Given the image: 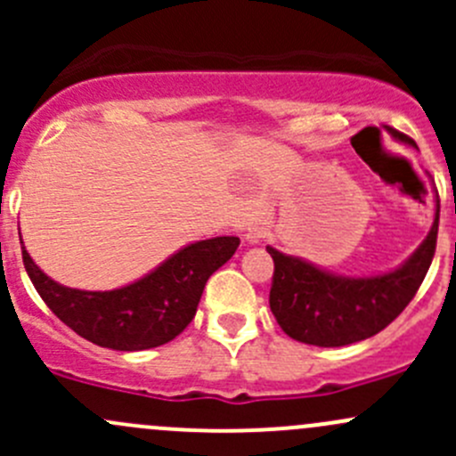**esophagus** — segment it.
I'll list each match as a JSON object with an SVG mask.
<instances>
[{"mask_svg": "<svg viewBox=\"0 0 456 456\" xmlns=\"http://www.w3.org/2000/svg\"><path fill=\"white\" fill-rule=\"evenodd\" d=\"M265 236H266V227L262 223H256L251 224L249 232H247V242H249V245H256V242H260Z\"/></svg>", "mask_w": 456, "mask_h": 456, "instance_id": "1", "label": "esophagus"}]
</instances>
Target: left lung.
<instances>
[{
  "label": "left lung",
  "instance_id": "obj_1",
  "mask_svg": "<svg viewBox=\"0 0 456 456\" xmlns=\"http://www.w3.org/2000/svg\"><path fill=\"white\" fill-rule=\"evenodd\" d=\"M390 134L411 142L402 132ZM436 229L439 200L435 223L415 254L397 269L364 278L330 273L314 262L266 247L275 265L269 293L271 314L289 338L302 344L333 348L372 338L415 297L435 256Z\"/></svg>",
  "mask_w": 456,
  "mask_h": 456
}]
</instances>
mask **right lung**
Returning <instances> with one entry per match:
<instances>
[{
    "instance_id": "add662e5",
    "label": "right lung",
    "mask_w": 456,
    "mask_h": 456,
    "mask_svg": "<svg viewBox=\"0 0 456 456\" xmlns=\"http://www.w3.org/2000/svg\"><path fill=\"white\" fill-rule=\"evenodd\" d=\"M240 238L191 242L156 269L112 291L63 287L21 247L24 266L41 300L77 335L112 351H145L172 342L194 320L207 280L236 254Z\"/></svg>"
}]
</instances>
